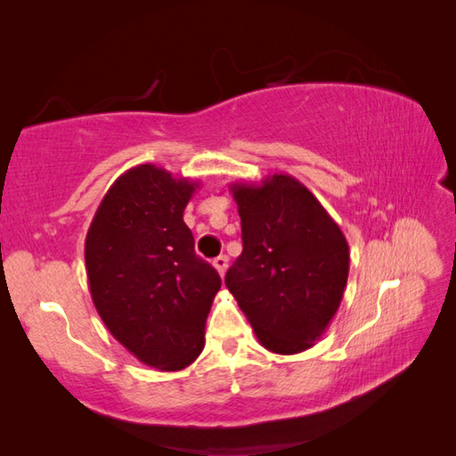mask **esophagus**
Here are the masks:
<instances>
[{
    "instance_id": "34e87169",
    "label": "esophagus",
    "mask_w": 456,
    "mask_h": 456,
    "mask_svg": "<svg viewBox=\"0 0 456 456\" xmlns=\"http://www.w3.org/2000/svg\"><path fill=\"white\" fill-rule=\"evenodd\" d=\"M212 265H215V269H216L220 277H224L226 269H228V257L226 256H218L215 262H212Z\"/></svg>"
}]
</instances>
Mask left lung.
<instances>
[{
    "label": "left lung",
    "instance_id": "1",
    "mask_svg": "<svg viewBox=\"0 0 456 456\" xmlns=\"http://www.w3.org/2000/svg\"><path fill=\"white\" fill-rule=\"evenodd\" d=\"M241 220L240 257L226 287L275 354L314 346L337 314L348 281V241L301 181L287 173L232 183Z\"/></svg>",
    "mask_w": 456,
    "mask_h": 456
}]
</instances>
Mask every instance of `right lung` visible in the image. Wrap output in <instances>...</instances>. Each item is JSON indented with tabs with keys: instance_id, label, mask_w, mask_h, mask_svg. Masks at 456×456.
<instances>
[{
	"instance_id": "1",
	"label": "right lung",
	"mask_w": 456,
	"mask_h": 456,
	"mask_svg": "<svg viewBox=\"0 0 456 456\" xmlns=\"http://www.w3.org/2000/svg\"><path fill=\"white\" fill-rule=\"evenodd\" d=\"M199 187L151 163L132 167L104 194L85 241L100 319L127 352L161 371L199 358L220 289L216 269L194 254L183 220Z\"/></svg>"
}]
</instances>
